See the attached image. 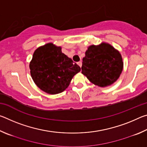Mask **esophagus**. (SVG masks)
Masks as SVG:
<instances>
[{"instance_id": "1", "label": "esophagus", "mask_w": 147, "mask_h": 147, "mask_svg": "<svg viewBox=\"0 0 147 147\" xmlns=\"http://www.w3.org/2000/svg\"><path fill=\"white\" fill-rule=\"evenodd\" d=\"M77 64H78V65L81 67H82V61H78V63H77Z\"/></svg>"}]
</instances>
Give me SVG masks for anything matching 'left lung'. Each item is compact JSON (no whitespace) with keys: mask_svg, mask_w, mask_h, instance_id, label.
<instances>
[{"mask_svg":"<svg viewBox=\"0 0 147 147\" xmlns=\"http://www.w3.org/2000/svg\"><path fill=\"white\" fill-rule=\"evenodd\" d=\"M123 69L120 53L111 45L102 43L88 47L83 58L82 73L91 83L104 88L116 82Z\"/></svg>","mask_w":147,"mask_h":147,"instance_id":"left-lung-1","label":"left lung"}]
</instances>
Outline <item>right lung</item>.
<instances>
[{"instance_id": "obj_1", "label": "right lung", "mask_w": 147, "mask_h": 147, "mask_svg": "<svg viewBox=\"0 0 147 147\" xmlns=\"http://www.w3.org/2000/svg\"><path fill=\"white\" fill-rule=\"evenodd\" d=\"M29 67L34 83L51 94L65 90L73 76L81 70L78 65L62 53L61 47L52 43L35 51Z\"/></svg>"}]
</instances>
